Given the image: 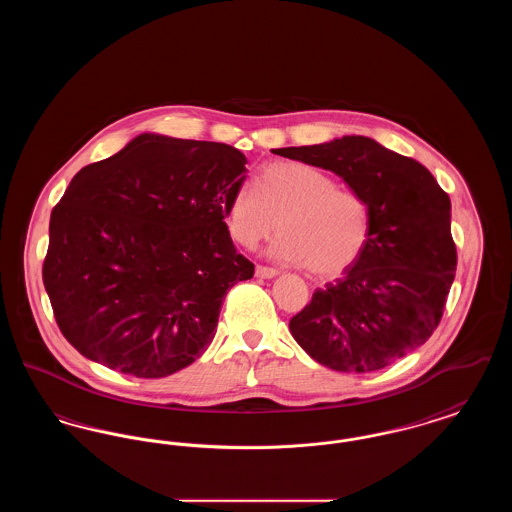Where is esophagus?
<instances>
[{
	"instance_id": "esophagus-1",
	"label": "esophagus",
	"mask_w": 512,
	"mask_h": 512,
	"mask_svg": "<svg viewBox=\"0 0 512 512\" xmlns=\"http://www.w3.org/2000/svg\"><path fill=\"white\" fill-rule=\"evenodd\" d=\"M276 274H278L276 268L263 267V265H257V268H255L257 278H274Z\"/></svg>"
}]
</instances>
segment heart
I'll use <instances>...</instances> for the list:
<instances>
[{"label":"heart","mask_w":512,"mask_h":512,"mask_svg":"<svg viewBox=\"0 0 512 512\" xmlns=\"http://www.w3.org/2000/svg\"><path fill=\"white\" fill-rule=\"evenodd\" d=\"M282 230L270 255L282 263L307 265L317 278H336L357 263L370 238L365 197L338 188L313 165L276 161L267 165L257 190L240 186L226 205V226L236 244L255 249Z\"/></svg>","instance_id":"obj_1"}]
</instances>
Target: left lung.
<instances>
[{
    "label": "left lung",
    "instance_id": "1",
    "mask_svg": "<svg viewBox=\"0 0 512 512\" xmlns=\"http://www.w3.org/2000/svg\"><path fill=\"white\" fill-rule=\"evenodd\" d=\"M274 153L336 172L370 209L363 255L290 320L293 340L340 372L380 370L420 347L457 270L451 201L432 172L366 136Z\"/></svg>",
    "mask_w": 512,
    "mask_h": 512
}]
</instances>
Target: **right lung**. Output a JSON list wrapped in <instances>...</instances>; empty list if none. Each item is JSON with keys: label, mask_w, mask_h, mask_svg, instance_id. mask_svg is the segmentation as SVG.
Masks as SVG:
<instances>
[{"label": "right lung", "mask_w": 512, "mask_h": 512, "mask_svg": "<svg viewBox=\"0 0 512 512\" xmlns=\"http://www.w3.org/2000/svg\"><path fill=\"white\" fill-rule=\"evenodd\" d=\"M245 163L226 144L140 134L76 172L51 211L42 276L80 355L163 378L207 349L224 295L255 272L224 222Z\"/></svg>", "instance_id": "1"}]
</instances>
